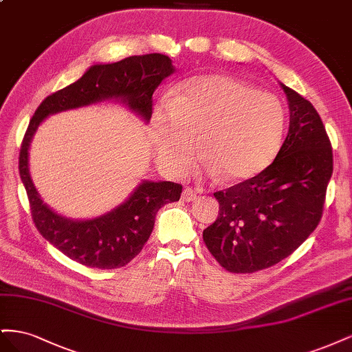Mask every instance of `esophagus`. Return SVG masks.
<instances>
[{
  "instance_id": "esophagus-1",
  "label": "esophagus",
  "mask_w": 352,
  "mask_h": 352,
  "mask_svg": "<svg viewBox=\"0 0 352 352\" xmlns=\"http://www.w3.org/2000/svg\"><path fill=\"white\" fill-rule=\"evenodd\" d=\"M182 199H184L185 202L195 201V199H197V192H195V190H192V189L186 188V189H184V192H182Z\"/></svg>"
}]
</instances>
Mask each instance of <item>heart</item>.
Instances as JSON below:
<instances>
[{"label": "heart", "instance_id": "heart-1", "mask_svg": "<svg viewBox=\"0 0 352 352\" xmlns=\"http://www.w3.org/2000/svg\"><path fill=\"white\" fill-rule=\"evenodd\" d=\"M285 111L274 95L225 74L192 76L170 91L151 114L157 158L182 176L199 158L210 177L241 184L258 176L278 154Z\"/></svg>", "mask_w": 352, "mask_h": 352}]
</instances>
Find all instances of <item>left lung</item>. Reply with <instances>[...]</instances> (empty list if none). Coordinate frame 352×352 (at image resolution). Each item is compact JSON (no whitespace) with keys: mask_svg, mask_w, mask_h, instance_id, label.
<instances>
[{"mask_svg":"<svg viewBox=\"0 0 352 352\" xmlns=\"http://www.w3.org/2000/svg\"><path fill=\"white\" fill-rule=\"evenodd\" d=\"M280 87L289 107L282 148L263 173L214 194L219 217L202 232L212 257L232 273H254L289 257L322 219L332 146L313 104Z\"/></svg>","mask_w":352,"mask_h":352,"instance_id":"1","label":"left lung"}]
</instances>
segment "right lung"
I'll return each instance as SVG.
<instances>
[{
	"label": "right lung",
	"mask_w": 352,
	"mask_h": 352,
	"mask_svg": "<svg viewBox=\"0 0 352 352\" xmlns=\"http://www.w3.org/2000/svg\"><path fill=\"white\" fill-rule=\"evenodd\" d=\"M172 73V60L157 52L94 65L80 79L42 101L30 119L20 148V179L36 229L69 258L101 270L123 267L141 252L150 238L157 211L168 202L179 201L182 185L142 180L129 198L105 214L87 220L61 216L41 199L29 173V148L39 124L48 116L102 101L122 102L148 123L153 114V94Z\"/></svg>",
	"instance_id": "right-lung-1"
}]
</instances>
